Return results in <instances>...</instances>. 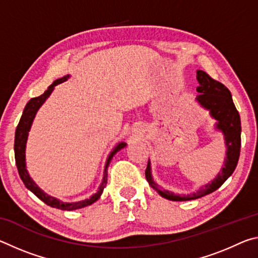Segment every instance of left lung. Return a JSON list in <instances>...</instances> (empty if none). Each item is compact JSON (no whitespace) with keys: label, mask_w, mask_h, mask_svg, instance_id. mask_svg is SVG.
<instances>
[{"label":"left lung","mask_w":258,"mask_h":258,"mask_svg":"<svg viewBox=\"0 0 258 258\" xmlns=\"http://www.w3.org/2000/svg\"><path fill=\"white\" fill-rule=\"evenodd\" d=\"M197 80L199 82V86L197 87V91L199 92L197 101L203 107L211 111V115L217 120V128L223 132L226 147H228L226 159L224 163V167L222 168L221 173L218 174L216 178H214L212 183L203 186L196 194L182 196V197L181 196L174 195L173 192L161 189L158 184H156L151 177L150 163L148 161L146 178L149 182V185L155 191L158 192L161 197L168 200H173V202L197 199L217 190L218 187L232 175L235 167H237L240 156V147H241V121H240V115L237 108L234 106L232 97H231V92L224 84L214 80L207 73L203 71H197Z\"/></svg>","instance_id":"1"}]
</instances>
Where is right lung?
<instances>
[{"label": "right lung", "mask_w": 258, "mask_h": 258, "mask_svg": "<svg viewBox=\"0 0 258 258\" xmlns=\"http://www.w3.org/2000/svg\"><path fill=\"white\" fill-rule=\"evenodd\" d=\"M67 78H68V76H63V77L59 78V80H55L53 82V84L47 87V90L45 91L44 93L41 94L40 97L32 98L28 101V103L26 104V107L24 109V112H23V116H21V118L19 120V124H18V126H17V130H16V135H15V159H16L17 168H18L19 176H20L21 180H23L24 184L26 185L27 189L32 191L37 198H40L42 202H44L46 205H49V206L61 209V211H74V209H80V208L89 206V205H92L94 202H97V200L100 198V196H101L104 186L107 185V180H108V174L107 173H108L109 163L111 161V158L113 157V155H115L118 150H120L121 148L125 147V143H123V142L119 143V145L117 146L115 149H113L111 154L109 155V158H108L107 164H106V168H104V175H103V180H102L101 185L99 186V190H98L97 194L93 195L90 199H85V200H83V202L71 203V204L62 203V202H59L58 199L47 196L46 194H44V192H43L40 189V187L35 184L32 178H30L29 175H28V172H27V169H26V164H25V148H26V141H27L28 132L30 130V126H32L34 117H35V115H36V111L38 110V108L42 106L43 102H44L45 100L47 99V97H49V95L51 94L52 91H53V87L56 84H60V83L64 82L67 80Z\"/></svg>", "instance_id": "right-lung-1"}]
</instances>
